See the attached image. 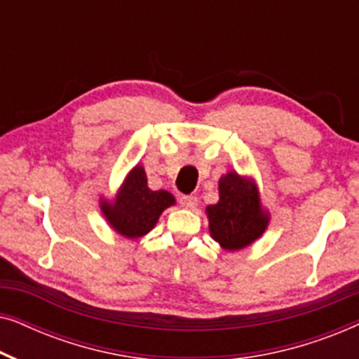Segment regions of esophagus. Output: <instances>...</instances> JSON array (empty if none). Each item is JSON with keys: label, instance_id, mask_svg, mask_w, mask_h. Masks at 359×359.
Here are the masks:
<instances>
[{"label": "esophagus", "instance_id": "esophagus-1", "mask_svg": "<svg viewBox=\"0 0 359 359\" xmlns=\"http://www.w3.org/2000/svg\"><path fill=\"white\" fill-rule=\"evenodd\" d=\"M180 204L184 209H194L198 205V198H194V196H181Z\"/></svg>", "mask_w": 359, "mask_h": 359}]
</instances>
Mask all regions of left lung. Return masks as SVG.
<instances>
[{
	"instance_id": "1",
	"label": "left lung",
	"mask_w": 359,
	"mask_h": 359,
	"mask_svg": "<svg viewBox=\"0 0 359 359\" xmlns=\"http://www.w3.org/2000/svg\"><path fill=\"white\" fill-rule=\"evenodd\" d=\"M209 232L224 250L235 252L252 245L268 227L269 215L262 208L253 180L229 171L219 180V203L208 205Z\"/></svg>"
}]
</instances>
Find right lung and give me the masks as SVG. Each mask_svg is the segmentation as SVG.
<instances>
[{
  "instance_id": "obj_1",
  "label": "right lung",
  "mask_w": 359,
  "mask_h": 359,
  "mask_svg": "<svg viewBox=\"0 0 359 359\" xmlns=\"http://www.w3.org/2000/svg\"><path fill=\"white\" fill-rule=\"evenodd\" d=\"M175 204L168 191H151L147 186L144 166L137 165L126 176L114 201H101V210L117 233L139 238L158 222L161 212Z\"/></svg>"
}]
</instances>
